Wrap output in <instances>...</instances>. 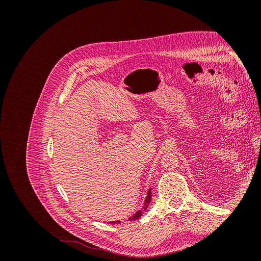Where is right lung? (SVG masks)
Returning <instances> with one entry per match:
<instances>
[{
    "label": "right lung",
    "instance_id": "obj_1",
    "mask_svg": "<svg viewBox=\"0 0 261 261\" xmlns=\"http://www.w3.org/2000/svg\"><path fill=\"white\" fill-rule=\"evenodd\" d=\"M150 200H151V189H149V191H148V194H147V197H146V200H145V203H144L143 208H141V210L137 211L133 217H130L129 220H130V221H136V220H138V219L141 217V215H143L144 210H146V209L148 208L149 203H150ZM112 223H121V221H115V222H112Z\"/></svg>",
    "mask_w": 261,
    "mask_h": 261
}]
</instances>
